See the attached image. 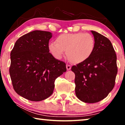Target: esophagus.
<instances>
[{
    "label": "esophagus",
    "instance_id": "obj_1",
    "mask_svg": "<svg viewBox=\"0 0 125 125\" xmlns=\"http://www.w3.org/2000/svg\"><path fill=\"white\" fill-rule=\"evenodd\" d=\"M66 68H67V71H69L71 69V66L70 65H69V64H67L66 65Z\"/></svg>",
    "mask_w": 125,
    "mask_h": 125
}]
</instances>
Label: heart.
<instances>
[{
	"label": "heart",
	"instance_id": "obj_1",
	"mask_svg": "<svg viewBox=\"0 0 125 125\" xmlns=\"http://www.w3.org/2000/svg\"><path fill=\"white\" fill-rule=\"evenodd\" d=\"M51 42L48 48L57 59H61L65 51L68 60L74 63L83 62L89 58L95 50V41L88 33H63Z\"/></svg>",
	"mask_w": 125,
	"mask_h": 125
}]
</instances>
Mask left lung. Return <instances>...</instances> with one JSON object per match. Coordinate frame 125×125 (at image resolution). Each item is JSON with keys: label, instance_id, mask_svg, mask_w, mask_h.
I'll list each match as a JSON object with an SVG mask.
<instances>
[{"label": "left lung", "instance_id": "obj_1", "mask_svg": "<svg viewBox=\"0 0 125 125\" xmlns=\"http://www.w3.org/2000/svg\"><path fill=\"white\" fill-rule=\"evenodd\" d=\"M95 46L90 57L71 70L75 73V92L80 100L99 102L105 98L115 85L117 67L116 54L110 41L100 33L91 31Z\"/></svg>", "mask_w": 125, "mask_h": 125}]
</instances>
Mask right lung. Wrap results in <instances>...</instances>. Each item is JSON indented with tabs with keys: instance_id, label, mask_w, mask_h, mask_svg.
I'll return each mask as SVG.
<instances>
[{
	"instance_id": "right-lung-1",
	"label": "right lung",
	"mask_w": 125,
	"mask_h": 125,
	"mask_svg": "<svg viewBox=\"0 0 125 125\" xmlns=\"http://www.w3.org/2000/svg\"><path fill=\"white\" fill-rule=\"evenodd\" d=\"M52 33L35 30L20 37L10 53L9 73L14 89L27 100L39 101L53 93L56 78L67 71L64 62L51 53Z\"/></svg>"
}]
</instances>
